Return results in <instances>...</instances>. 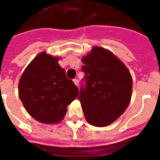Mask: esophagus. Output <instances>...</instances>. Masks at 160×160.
<instances>
[{
    "label": "esophagus",
    "instance_id": "1",
    "mask_svg": "<svg viewBox=\"0 0 160 160\" xmlns=\"http://www.w3.org/2000/svg\"><path fill=\"white\" fill-rule=\"evenodd\" d=\"M73 83H74V85H75L76 87H79V80H78V79H74V80H73Z\"/></svg>",
    "mask_w": 160,
    "mask_h": 160
}]
</instances>
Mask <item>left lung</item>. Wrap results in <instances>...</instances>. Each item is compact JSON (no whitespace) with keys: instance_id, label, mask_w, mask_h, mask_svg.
<instances>
[{"instance_id":"1","label":"left lung","mask_w":160,"mask_h":160,"mask_svg":"<svg viewBox=\"0 0 160 160\" xmlns=\"http://www.w3.org/2000/svg\"><path fill=\"white\" fill-rule=\"evenodd\" d=\"M87 86L79 99L86 120L105 127L123 114L130 103L133 81L129 70L113 53L94 46L81 59Z\"/></svg>"}]
</instances>
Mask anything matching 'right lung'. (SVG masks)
<instances>
[{"label":"right lung","mask_w":160,"mask_h":160,"mask_svg":"<svg viewBox=\"0 0 160 160\" xmlns=\"http://www.w3.org/2000/svg\"><path fill=\"white\" fill-rule=\"evenodd\" d=\"M60 57L41 52L29 63L19 82V96L28 114L42 123H58L78 87L58 64Z\"/></svg>","instance_id":"add662e5"}]
</instances>
